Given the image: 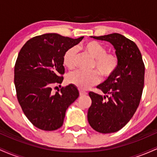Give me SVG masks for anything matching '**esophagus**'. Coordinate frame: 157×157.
Listing matches in <instances>:
<instances>
[{
  "instance_id": "esophagus-1",
  "label": "esophagus",
  "mask_w": 157,
  "mask_h": 157,
  "mask_svg": "<svg viewBox=\"0 0 157 157\" xmlns=\"http://www.w3.org/2000/svg\"><path fill=\"white\" fill-rule=\"evenodd\" d=\"M87 94V93L83 91H80V96H84V95Z\"/></svg>"
}]
</instances>
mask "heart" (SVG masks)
I'll return each instance as SVG.
<instances>
[{
  "label": "heart",
  "mask_w": 157,
  "mask_h": 157,
  "mask_svg": "<svg viewBox=\"0 0 157 157\" xmlns=\"http://www.w3.org/2000/svg\"><path fill=\"white\" fill-rule=\"evenodd\" d=\"M80 48L89 57L93 59L91 68L100 74L103 80L111 77L118 68L119 60L116 55L106 53V48L96 41H88L81 45ZM77 52L75 47L68 48L63 57V65L68 69H73L76 66ZM100 80L98 74L95 71L91 72L77 71L68 76L69 83L77 86L80 89L86 90L90 86L97 84Z\"/></svg>",
  "instance_id": "obj_1"
}]
</instances>
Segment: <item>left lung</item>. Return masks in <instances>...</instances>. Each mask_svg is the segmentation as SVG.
<instances>
[{"label":"left lung","instance_id":"1","mask_svg":"<svg viewBox=\"0 0 157 157\" xmlns=\"http://www.w3.org/2000/svg\"><path fill=\"white\" fill-rule=\"evenodd\" d=\"M91 37L112 45L119 65L112 76L97 86L104 96L89 92L91 105L88 121L97 132H117L130 121L137 109L144 87L145 65L137 46L125 36L113 33Z\"/></svg>","mask_w":157,"mask_h":157}]
</instances>
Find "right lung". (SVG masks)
Returning <instances> with one entry per match:
<instances>
[{
    "label": "right lung",
    "instance_id": "1",
    "mask_svg": "<svg viewBox=\"0 0 157 157\" xmlns=\"http://www.w3.org/2000/svg\"><path fill=\"white\" fill-rule=\"evenodd\" d=\"M84 37L73 39L55 33L32 37L20 51L15 66L17 97L28 120L44 131L63 125L66 111L79 97L76 86L70 84L60 92H52L55 83H62L65 72L63 57L68 48Z\"/></svg>",
    "mask_w": 157,
    "mask_h": 157
}]
</instances>
